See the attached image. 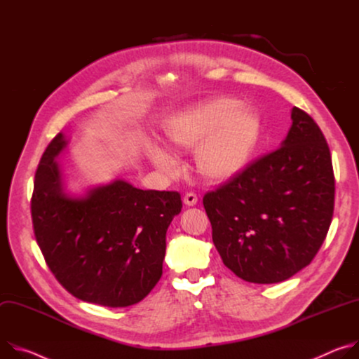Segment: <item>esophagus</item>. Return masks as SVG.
<instances>
[{
	"mask_svg": "<svg viewBox=\"0 0 359 359\" xmlns=\"http://www.w3.org/2000/svg\"><path fill=\"white\" fill-rule=\"evenodd\" d=\"M198 203V196L194 192H188L184 195V204L188 207H194Z\"/></svg>",
	"mask_w": 359,
	"mask_h": 359,
	"instance_id": "obj_1",
	"label": "esophagus"
}]
</instances>
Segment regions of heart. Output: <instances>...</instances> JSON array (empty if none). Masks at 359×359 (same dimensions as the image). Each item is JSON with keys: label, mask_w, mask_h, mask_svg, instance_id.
<instances>
[{"label": "heart", "mask_w": 359, "mask_h": 359, "mask_svg": "<svg viewBox=\"0 0 359 359\" xmlns=\"http://www.w3.org/2000/svg\"><path fill=\"white\" fill-rule=\"evenodd\" d=\"M172 149L196 148L195 163L205 178L228 180L241 172L258 145L261 116L251 107L231 97H215L174 115L164 128ZM151 161L171 170V159L161 149L149 151Z\"/></svg>", "instance_id": "heart-1"}]
</instances>
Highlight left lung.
<instances>
[{"instance_id":"1","label":"left lung","mask_w":359,"mask_h":359,"mask_svg":"<svg viewBox=\"0 0 359 359\" xmlns=\"http://www.w3.org/2000/svg\"><path fill=\"white\" fill-rule=\"evenodd\" d=\"M276 151L204 196L212 241L244 281L283 283L321 248L334 214L335 180L328 144L302 109Z\"/></svg>"}]
</instances>
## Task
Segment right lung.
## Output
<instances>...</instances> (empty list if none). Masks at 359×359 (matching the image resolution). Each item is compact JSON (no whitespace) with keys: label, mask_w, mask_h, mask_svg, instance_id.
<instances>
[{"label":"right lung","mask_w":359,"mask_h":359,"mask_svg":"<svg viewBox=\"0 0 359 359\" xmlns=\"http://www.w3.org/2000/svg\"><path fill=\"white\" fill-rule=\"evenodd\" d=\"M68 144L60 133L35 172L31 215L38 247L75 298L111 308L134 305L163 275L165 235L181 212V195L144 191L123 178L71 194L55 159Z\"/></svg>","instance_id":"obj_1"}]
</instances>
